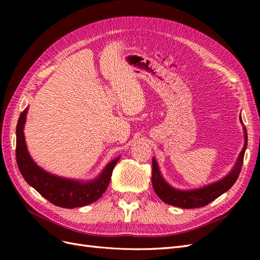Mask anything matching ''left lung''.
I'll return each instance as SVG.
<instances>
[{
  "instance_id": "1",
  "label": "left lung",
  "mask_w": 260,
  "mask_h": 260,
  "mask_svg": "<svg viewBox=\"0 0 260 260\" xmlns=\"http://www.w3.org/2000/svg\"><path fill=\"white\" fill-rule=\"evenodd\" d=\"M241 122H243L242 118ZM244 135H245V144H244L242 152L240 153L239 159L230 174L223 179L218 181V182L204 186L202 188H198V190L179 191L174 187H171L167 182H165V180L162 179L160 171L158 169V165H157L156 160L153 158L152 183L154 191L162 202L172 206L190 209L208 205L209 203L215 201L220 195L226 192L229 188H231V186L235 183V181L238 180L242 169L244 154H245V149L247 146V131L245 127H244Z\"/></svg>"
}]
</instances>
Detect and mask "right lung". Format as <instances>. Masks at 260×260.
I'll use <instances>...</instances> for the list:
<instances>
[{
  "label": "right lung",
  "instance_id": "right-lung-1",
  "mask_svg": "<svg viewBox=\"0 0 260 260\" xmlns=\"http://www.w3.org/2000/svg\"><path fill=\"white\" fill-rule=\"evenodd\" d=\"M27 113L28 108L20 114L16 127V160L23 179L43 198L59 207H81L98 201L106 191L112 172L120 157L109 162L100 177L91 182L83 183L53 176L38 167L28 154L23 137V124Z\"/></svg>",
  "mask_w": 260,
  "mask_h": 260
}]
</instances>
